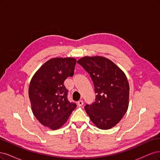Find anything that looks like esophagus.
I'll return each instance as SVG.
<instances>
[{
    "instance_id": "esophagus-1",
    "label": "esophagus",
    "mask_w": 160,
    "mask_h": 160,
    "mask_svg": "<svg viewBox=\"0 0 160 160\" xmlns=\"http://www.w3.org/2000/svg\"><path fill=\"white\" fill-rule=\"evenodd\" d=\"M83 105V100H80V101H79L78 102H77V105L78 106H82Z\"/></svg>"
}]
</instances>
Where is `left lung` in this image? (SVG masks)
Wrapping results in <instances>:
<instances>
[{
  "mask_svg": "<svg viewBox=\"0 0 160 160\" xmlns=\"http://www.w3.org/2000/svg\"><path fill=\"white\" fill-rule=\"evenodd\" d=\"M89 74L96 93L95 102L86 104L85 111L97 127H114L126 113L129 86L124 72L103 57H85L77 61Z\"/></svg>",
  "mask_w": 160,
  "mask_h": 160,
  "instance_id": "8db88e82",
  "label": "left lung"
}]
</instances>
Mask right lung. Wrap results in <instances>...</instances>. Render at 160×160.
Returning <instances> with one entry per match:
<instances>
[{
    "mask_svg": "<svg viewBox=\"0 0 160 160\" xmlns=\"http://www.w3.org/2000/svg\"><path fill=\"white\" fill-rule=\"evenodd\" d=\"M76 59L54 58L41 66L31 81L28 95L34 115L42 125L54 130L68 119L77 105L69 101L64 81L74 75Z\"/></svg>",
    "mask_w": 160,
    "mask_h": 160,
    "instance_id": "obj_1",
    "label": "right lung"
}]
</instances>
